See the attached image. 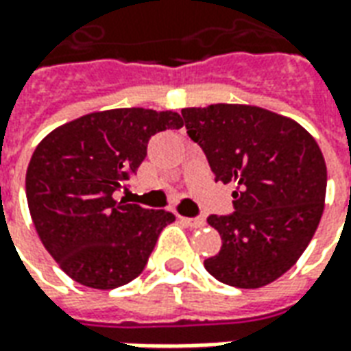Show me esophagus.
Returning a JSON list of instances; mask_svg holds the SVG:
<instances>
[{
    "label": "esophagus",
    "instance_id": "34e87169",
    "mask_svg": "<svg viewBox=\"0 0 351 351\" xmlns=\"http://www.w3.org/2000/svg\"><path fill=\"white\" fill-rule=\"evenodd\" d=\"M180 220L186 223V226H190V228L193 229H199V228H205V218H201V216H197V218H180Z\"/></svg>",
    "mask_w": 351,
    "mask_h": 351
}]
</instances>
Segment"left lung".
Here are the masks:
<instances>
[{"instance_id": "left-lung-1", "label": "left lung", "mask_w": 351, "mask_h": 351, "mask_svg": "<svg viewBox=\"0 0 351 351\" xmlns=\"http://www.w3.org/2000/svg\"><path fill=\"white\" fill-rule=\"evenodd\" d=\"M182 116L216 182L235 186V213L206 218L221 248L205 269L228 286L271 284L297 263L322 220L324 154L302 125L267 108L218 103Z\"/></svg>"}]
</instances>
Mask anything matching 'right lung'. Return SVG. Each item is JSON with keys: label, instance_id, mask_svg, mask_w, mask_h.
<instances>
[{"label": "right lung", "instance_id": "obj_1", "mask_svg": "<svg viewBox=\"0 0 351 351\" xmlns=\"http://www.w3.org/2000/svg\"><path fill=\"white\" fill-rule=\"evenodd\" d=\"M173 110L112 108L50 131L26 173L32 220L62 271L93 289H114L146 267L175 214L116 201L146 158L152 135L180 130Z\"/></svg>", "mask_w": 351, "mask_h": 351}]
</instances>
